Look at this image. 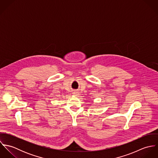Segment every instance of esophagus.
I'll return each instance as SVG.
<instances>
[{
    "label": "esophagus",
    "mask_w": 158,
    "mask_h": 158,
    "mask_svg": "<svg viewBox=\"0 0 158 158\" xmlns=\"http://www.w3.org/2000/svg\"><path fill=\"white\" fill-rule=\"evenodd\" d=\"M73 94L74 95H76V94H78V92H77V91H74V92H73Z\"/></svg>",
    "instance_id": "34e87169"
}]
</instances>
